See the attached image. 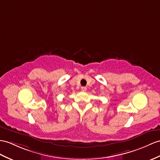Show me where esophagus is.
Masks as SVG:
<instances>
[{
	"label": "esophagus",
	"mask_w": 160,
	"mask_h": 160,
	"mask_svg": "<svg viewBox=\"0 0 160 160\" xmlns=\"http://www.w3.org/2000/svg\"><path fill=\"white\" fill-rule=\"evenodd\" d=\"M81 90L83 92H85L87 90V88L86 87H81Z\"/></svg>",
	"instance_id": "esophagus-1"
}]
</instances>
